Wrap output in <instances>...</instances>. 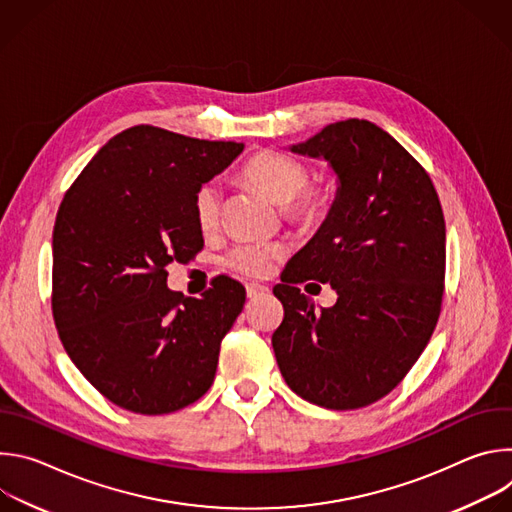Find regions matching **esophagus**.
I'll return each instance as SVG.
<instances>
[{"label":"esophagus","mask_w":512,"mask_h":512,"mask_svg":"<svg viewBox=\"0 0 512 512\" xmlns=\"http://www.w3.org/2000/svg\"><path fill=\"white\" fill-rule=\"evenodd\" d=\"M269 294V287L267 285H261V283H247V296L253 300V298H259V296H265Z\"/></svg>","instance_id":"34e87169"}]
</instances>
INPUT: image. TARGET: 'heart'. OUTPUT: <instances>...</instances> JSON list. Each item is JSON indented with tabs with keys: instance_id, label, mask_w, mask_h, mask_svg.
Instances as JSON below:
<instances>
[{
	"instance_id": "1",
	"label": "heart",
	"mask_w": 512,
	"mask_h": 512,
	"mask_svg": "<svg viewBox=\"0 0 512 512\" xmlns=\"http://www.w3.org/2000/svg\"><path fill=\"white\" fill-rule=\"evenodd\" d=\"M245 182L283 204V216L302 231L320 229L332 212V192L326 186L308 184L310 168L281 152H259L241 170ZM194 221L202 233H210L221 216V188L214 182L200 184L192 196ZM281 253L279 245H241L233 249L227 263L253 277L271 269V261Z\"/></svg>"
}]
</instances>
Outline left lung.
I'll return each mask as SVG.
<instances>
[{"label":"left lung","instance_id":"left-lung-1","mask_svg":"<svg viewBox=\"0 0 512 512\" xmlns=\"http://www.w3.org/2000/svg\"><path fill=\"white\" fill-rule=\"evenodd\" d=\"M294 154L324 158L336 200L273 287L283 322L271 336L279 371L302 399L336 411L391 393L427 346L442 312L446 221L429 174L367 119L326 125ZM316 278L339 300L316 311L296 288Z\"/></svg>","mask_w":512,"mask_h":512}]
</instances>
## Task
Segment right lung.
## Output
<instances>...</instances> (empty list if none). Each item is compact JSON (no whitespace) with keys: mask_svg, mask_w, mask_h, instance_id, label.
Listing matches in <instances>:
<instances>
[{"mask_svg":"<svg viewBox=\"0 0 512 512\" xmlns=\"http://www.w3.org/2000/svg\"><path fill=\"white\" fill-rule=\"evenodd\" d=\"M243 148L135 125L103 145L60 202L54 324L83 377L121 409L172 413L214 381L245 287L218 275L202 298H184L168 289L166 267L204 247L192 196Z\"/></svg>","mask_w":512,"mask_h":512,"instance_id":"obj_1","label":"right lung"}]
</instances>
